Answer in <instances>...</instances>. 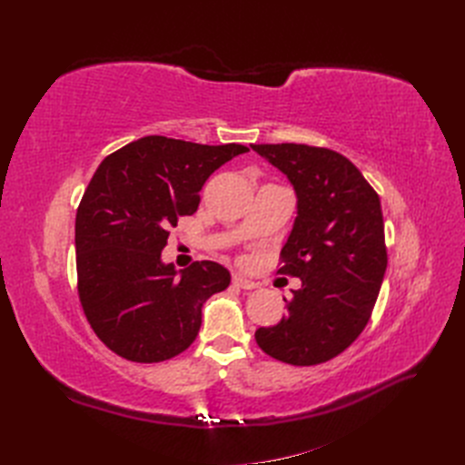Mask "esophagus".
<instances>
[{
  "instance_id": "34e87169",
  "label": "esophagus",
  "mask_w": 465,
  "mask_h": 465,
  "mask_svg": "<svg viewBox=\"0 0 465 465\" xmlns=\"http://www.w3.org/2000/svg\"><path fill=\"white\" fill-rule=\"evenodd\" d=\"M232 285L238 287V289H244V291H252V289L258 287L256 281L246 279V277H242V275H234V277H232Z\"/></svg>"
}]
</instances>
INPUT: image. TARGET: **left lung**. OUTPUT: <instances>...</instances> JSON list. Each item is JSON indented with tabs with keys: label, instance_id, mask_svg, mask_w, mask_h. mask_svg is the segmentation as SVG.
Wrapping results in <instances>:
<instances>
[{
	"label": "left lung",
	"instance_id": "1",
	"mask_svg": "<svg viewBox=\"0 0 465 465\" xmlns=\"http://www.w3.org/2000/svg\"><path fill=\"white\" fill-rule=\"evenodd\" d=\"M287 174L299 215L277 273L299 277L289 314L256 331L270 357L312 367L353 343L367 326L388 265L380 198L341 153L302 143L252 145Z\"/></svg>",
	"mask_w": 465,
	"mask_h": 465
}]
</instances>
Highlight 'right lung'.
<instances>
[{
	"instance_id": "1",
	"label": "right lung",
	"mask_w": 465,
	"mask_h": 465,
	"mask_svg": "<svg viewBox=\"0 0 465 465\" xmlns=\"http://www.w3.org/2000/svg\"><path fill=\"white\" fill-rule=\"evenodd\" d=\"M246 151L147 135L96 168L75 217L77 292L98 340L122 359L180 355L198 337L203 302L231 285L215 262L176 273L161 252L178 217L198 211L205 180Z\"/></svg>"
}]
</instances>
